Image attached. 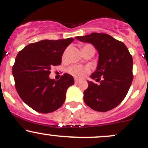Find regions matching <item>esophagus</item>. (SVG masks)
Wrapping results in <instances>:
<instances>
[{
	"mask_svg": "<svg viewBox=\"0 0 148 148\" xmlns=\"http://www.w3.org/2000/svg\"><path fill=\"white\" fill-rule=\"evenodd\" d=\"M79 82V79H77V78H75V84H78Z\"/></svg>",
	"mask_w": 148,
	"mask_h": 148,
	"instance_id": "34e87169",
	"label": "esophagus"
}]
</instances>
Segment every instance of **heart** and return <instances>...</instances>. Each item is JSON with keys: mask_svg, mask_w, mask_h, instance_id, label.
I'll return each mask as SVG.
<instances>
[{"mask_svg": "<svg viewBox=\"0 0 148 148\" xmlns=\"http://www.w3.org/2000/svg\"><path fill=\"white\" fill-rule=\"evenodd\" d=\"M88 49H94L91 45L86 44L82 48V50ZM67 72L70 73V75H73V77L77 78H82L88 74L90 72V68L87 66L82 65H73L70 67L67 70Z\"/></svg>", "mask_w": 148, "mask_h": 148, "instance_id": "heart-1", "label": "heart"}]
</instances>
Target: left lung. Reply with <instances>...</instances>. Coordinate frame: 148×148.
<instances>
[{
  "label": "left lung",
  "mask_w": 148,
  "mask_h": 148,
  "mask_svg": "<svg viewBox=\"0 0 148 148\" xmlns=\"http://www.w3.org/2000/svg\"><path fill=\"white\" fill-rule=\"evenodd\" d=\"M75 38L91 43L99 53L97 67L90 77L99 84L88 81L84 102L99 112L113 109L123 100L133 81V60L127 47L106 33H93Z\"/></svg>",
  "instance_id": "8db88e82"
}]
</instances>
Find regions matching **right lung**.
I'll return each instance as SVG.
<instances>
[{"label":"right lung","mask_w":148,"mask_h":148,"mask_svg":"<svg viewBox=\"0 0 148 148\" xmlns=\"http://www.w3.org/2000/svg\"><path fill=\"white\" fill-rule=\"evenodd\" d=\"M73 38L43 40L30 43L18 53L12 67L15 88L25 103L41 113L54 112L65 101L67 88L74 84L72 75L64 73L58 81L49 78L51 68L60 65Z\"/></svg>","instance_id":"obj_1"}]
</instances>
